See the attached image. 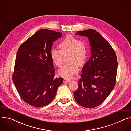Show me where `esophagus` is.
<instances>
[{
  "mask_svg": "<svg viewBox=\"0 0 131 131\" xmlns=\"http://www.w3.org/2000/svg\"><path fill=\"white\" fill-rule=\"evenodd\" d=\"M70 81V80H69V79H64V83H66V82H69Z\"/></svg>",
  "mask_w": 131,
  "mask_h": 131,
  "instance_id": "34e87169",
  "label": "esophagus"
}]
</instances>
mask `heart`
<instances>
[{
	"mask_svg": "<svg viewBox=\"0 0 131 131\" xmlns=\"http://www.w3.org/2000/svg\"><path fill=\"white\" fill-rule=\"evenodd\" d=\"M58 46L60 50L51 49V58L56 66H61L64 56L68 55L67 62L69 63L58 70V73L66 78H70L77 73L79 66H81L85 64L88 56L87 45L85 42L68 35L59 44Z\"/></svg>",
	"mask_w": 131,
	"mask_h": 131,
	"instance_id": "obj_1",
	"label": "heart"
}]
</instances>
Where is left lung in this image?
Masks as SVG:
<instances>
[{"label": "left lung", "mask_w": 131, "mask_h": 131, "mask_svg": "<svg viewBox=\"0 0 131 131\" xmlns=\"http://www.w3.org/2000/svg\"><path fill=\"white\" fill-rule=\"evenodd\" d=\"M76 35L88 38L91 57L82 69L74 98L83 107L94 108L104 101L115 86L117 57L111 45L96 30L78 31Z\"/></svg>", "instance_id": "8db88e82"}]
</instances>
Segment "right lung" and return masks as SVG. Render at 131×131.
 <instances>
[{
  "instance_id": "add662e5",
  "label": "right lung",
  "mask_w": 131,
  "mask_h": 131,
  "mask_svg": "<svg viewBox=\"0 0 131 131\" xmlns=\"http://www.w3.org/2000/svg\"><path fill=\"white\" fill-rule=\"evenodd\" d=\"M62 33L41 29L20 46L16 58L13 79L22 99L40 108L54 98L63 78H55L50 51L53 42Z\"/></svg>"
}]
</instances>
